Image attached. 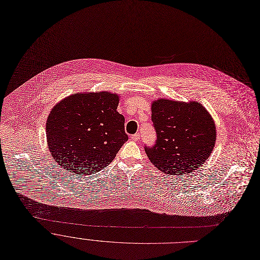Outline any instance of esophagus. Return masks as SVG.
<instances>
[{
    "label": "esophagus",
    "instance_id": "obj_1",
    "mask_svg": "<svg viewBox=\"0 0 260 260\" xmlns=\"http://www.w3.org/2000/svg\"><path fill=\"white\" fill-rule=\"evenodd\" d=\"M139 137H140V136H139V134H138V133H136V134L131 135V137H130V138H131L133 141H137V140L139 139Z\"/></svg>",
    "mask_w": 260,
    "mask_h": 260
}]
</instances>
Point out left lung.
I'll return each instance as SVG.
<instances>
[{"label":"left lung","mask_w":260,"mask_h":260,"mask_svg":"<svg viewBox=\"0 0 260 260\" xmlns=\"http://www.w3.org/2000/svg\"><path fill=\"white\" fill-rule=\"evenodd\" d=\"M151 121L157 140L144 145L149 161L167 174L183 175L194 171L215 145V124L206 109L189 103L159 99L151 106Z\"/></svg>","instance_id":"8db88e82"}]
</instances>
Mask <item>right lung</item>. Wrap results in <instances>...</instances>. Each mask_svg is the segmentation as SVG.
<instances>
[{
	"instance_id": "1",
	"label": "right lung",
	"mask_w": 260,
	"mask_h": 260,
	"mask_svg": "<svg viewBox=\"0 0 260 260\" xmlns=\"http://www.w3.org/2000/svg\"><path fill=\"white\" fill-rule=\"evenodd\" d=\"M119 96L109 92L74 94L51 111L46 134L49 150L61 168L88 175L107 167L128 140Z\"/></svg>"
}]
</instances>
